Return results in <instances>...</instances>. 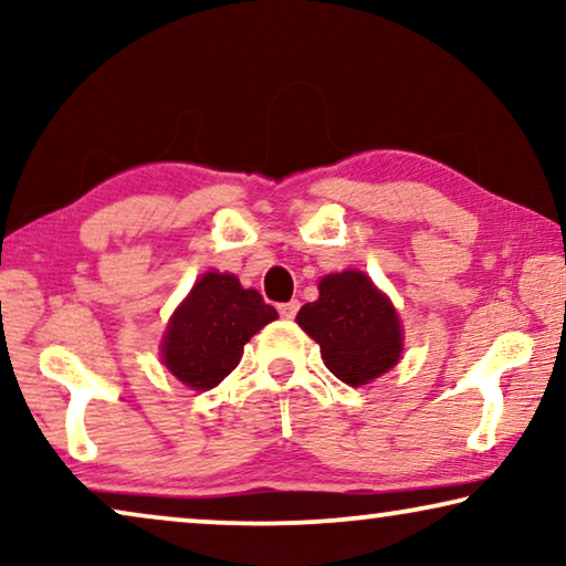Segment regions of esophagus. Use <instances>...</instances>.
<instances>
[{
    "mask_svg": "<svg viewBox=\"0 0 566 566\" xmlns=\"http://www.w3.org/2000/svg\"><path fill=\"white\" fill-rule=\"evenodd\" d=\"M298 301L296 298H293V301H285V304H281V306H277V312H281V316H283V319H293V316H296L298 314Z\"/></svg>",
    "mask_w": 566,
    "mask_h": 566,
    "instance_id": "esophagus-1",
    "label": "esophagus"
}]
</instances>
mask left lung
<instances>
[{"label": "left lung", "instance_id": "8db88e82", "mask_svg": "<svg viewBox=\"0 0 566 566\" xmlns=\"http://www.w3.org/2000/svg\"><path fill=\"white\" fill-rule=\"evenodd\" d=\"M296 322L319 343L324 366L350 386L384 376L405 347L397 308L360 270L324 275L319 298L301 306Z\"/></svg>", "mask_w": 566, "mask_h": 566}]
</instances>
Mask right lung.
<instances>
[{"instance_id":"1","label":"right lung","mask_w":566,"mask_h":566,"mask_svg":"<svg viewBox=\"0 0 566 566\" xmlns=\"http://www.w3.org/2000/svg\"><path fill=\"white\" fill-rule=\"evenodd\" d=\"M277 319V312L237 275L206 273L175 308L161 339V360L177 381L206 391L221 384L252 335Z\"/></svg>"}]
</instances>
